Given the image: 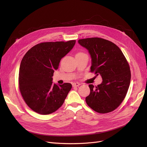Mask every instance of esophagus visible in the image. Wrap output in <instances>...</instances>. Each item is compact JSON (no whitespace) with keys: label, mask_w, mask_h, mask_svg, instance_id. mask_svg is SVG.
<instances>
[{"label":"esophagus","mask_w":147,"mask_h":147,"mask_svg":"<svg viewBox=\"0 0 147 147\" xmlns=\"http://www.w3.org/2000/svg\"><path fill=\"white\" fill-rule=\"evenodd\" d=\"M80 85V84L79 83H78V82L73 83V87H78V86H79Z\"/></svg>","instance_id":"obj_1"}]
</instances>
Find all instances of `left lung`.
<instances>
[{
    "label": "left lung",
    "instance_id": "1",
    "mask_svg": "<svg viewBox=\"0 0 147 147\" xmlns=\"http://www.w3.org/2000/svg\"><path fill=\"white\" fill-rule=\"evenodd\" d=\"M78 42L90 54V72L101 75L102 79L97 86L89 84L90 92L86 102L97 113H110L121 104L127 94L131 79L128 62L120 49L111 41L91 37Z\"/></svg>",
    "mask_w": 147,
    "mask_h": 147
}]
</instances>
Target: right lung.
Wrapping results in <instances>:
<instances>
[{
	"label": "right lung",
	"instance_id": "obj_1",
	"mask_svg": "<svg viewBox=\"0 0 147 147\" xmlns=\"http://www.w3.org/2000/svg\"><path fill=\"white\" fill-rule=\"evenodd\" d=\"M76 40L38 43L22 58L19 70L18 84L22 97L34 111L47 115L63 104L71 83L52 84L54 71L62 58L71 50Z\"/></svg>",
	"mask_w": 147,
	"mask_h": 147
}]
</instances>
